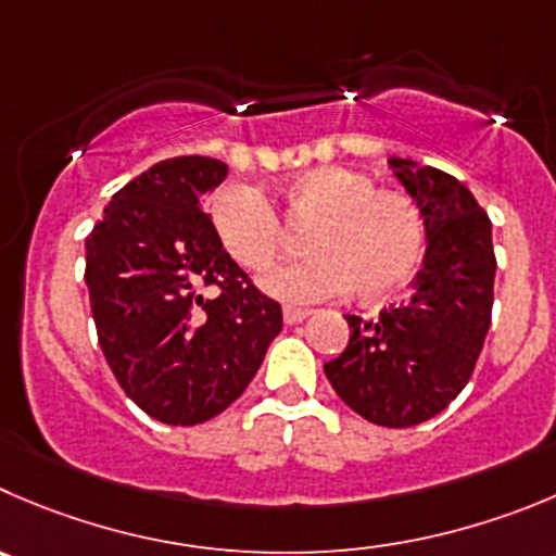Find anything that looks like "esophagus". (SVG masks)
Segmentation results:
<instances>
[{
	"label": "esophagus",
	"instance_id": "esophagus-1",
	"mask_svg": "<svg viewBox=\"0 0 556 556\" xmlns=\"http://www.w3.org/2000/svg\"><path fill=\"white\" fill-rule=\"evenodd\" d=\"M308 314H311L308 308H294V305H283V321H287V325H298V321H303Z\"/></svg>",
	"mask_w": 556,
	"mask_h": 556
}]
</instances>
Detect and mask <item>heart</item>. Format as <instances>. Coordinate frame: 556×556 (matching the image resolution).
<instances>
[{
	"mask_svg": "<svg viewBox=\"0 0 556 556\" xmlns=\"http://www.w3.org/2000/svg\"><path fill=\"white\" fill-rule=\"evenodd\" d=\"M289 226L305 229L308 253L267 281L287 303H319L354 292L384 298L404 287L426 256V220L415 199L377 190L368 174L319 166L289 179L281 190ZM213 226L242 269L264 275L287 251V229L251 185L231 182L213 199Z\"/></svg>",
	"mask_w": 556,
	"mask_h": 556,
	"instance_id": "b5f03b06",
	"label": "heart"
}]
</instances>
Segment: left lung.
Instances as JSON below:
<instances>
[{
    "instance_id": "8db88e82",
    "label": "left lung",
    "mask_w": 556,
    "mask_h": 556,
    "mask_svg": "<svg viewBox=\"0 0 556 556\" xmlns=\"http://www.w3.org/2000/svg\"><path fill=\"white\" fill-rule=\"evenodd\" d=\"M426 220V258L404 303L379 319L346 316L349 343L325 374L343 404L368 422L409 428L440 415L464 390L494 305L491 220L451 174L393 157Z\"/></svg>"
}]
</instances>
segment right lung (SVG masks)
I'll list each match as a JSON object with an SVG mask.
<instances>
[{
  "instance_id": "obj_1",
  "label": "right lung",
  "mask_w": 556,
  "mask_h": 556,
  "mask_svg": "<svg viewBox=\"0 0 556 556\" xmlns=\"http://www.w3.org/2000/svg\"><path fill=\"white\" fill-rule=\"evenodd\" d=\"M226 163L168 157L111 195L87 237L89 305L111 374L139 409L195 426L235 404L281 332V305L226 253L199 199Z\"/></svg>"
}]
</instances>
